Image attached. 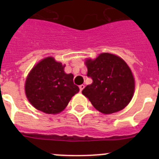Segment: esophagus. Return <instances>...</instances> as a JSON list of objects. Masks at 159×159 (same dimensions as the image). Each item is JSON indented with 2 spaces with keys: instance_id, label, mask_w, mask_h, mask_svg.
<instances>
[{
  "instance_id": "obj_1",
  "label": "esophagus",
  "mask_w": 159,
  "mask_h": 159,
  "mask_svg": "<svg viewBox=\"0 0 159 159\" xmlns=\"http://www.w3.org/2000/svg\"><path fill=\"white\" fill-rule=\"evenodd\" d=\"M79 88H80V92H82L83 89L84 88V84H81V85H80V86H79Z\"/></svg>"
}]
</instances>
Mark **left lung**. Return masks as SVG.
Here are the masks:
<instances>
[{
	"mask_svg": "<svg viewBox=\"0 0 159 159\" xmlns=\"http://www.w3.org/2000/svg\"><path fill=\"white\" fill-rule=\"evenodd\" d=\"M86 64L92 84L83 90V95L103 114L123 110L134 91V77L126 62L116 55L102 53L95 60H87Z\"/></svg>",
	"mask_w": 159,
	"mask_h": 159,
	"instance_id": "obj_1",
	"label": "left lung"
}]
</instances>
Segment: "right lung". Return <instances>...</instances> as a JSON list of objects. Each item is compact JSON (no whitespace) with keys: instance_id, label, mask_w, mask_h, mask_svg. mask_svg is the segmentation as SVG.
<instances>
[{"instance_id":"right-lung-1","label":"right lung","mask_w":159,"mask_h":159,"mask_svg":"<svg viewBox=\"0 0 159 159\" xmlns=\"http://www.w3.org/2000/svg\"><path fill=\"white\" fill-rule=\"evenodd\" d=\"M65 66L48 57L38 63L25 82V93L31 104L47 114H57L80 91L72 74H66Z\"/></svg>"}]
</instances>
